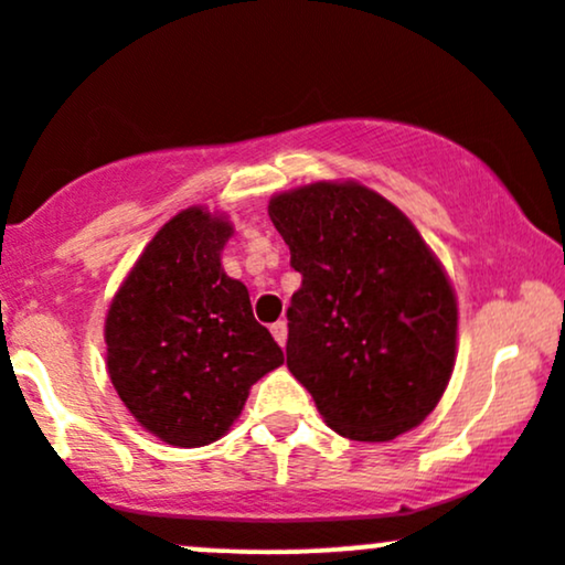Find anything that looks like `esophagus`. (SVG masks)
Wrapping results in <instances>:
<instances>
[{"mask_svg": "<svg viewBox=\"0 0 565 565\" xmlns=\"http://www.w3.org/2000/svg\"><path fill=\"white\" fill-rule=\"evenodd\" d=\"M270 334H274V340L278 345H287V321H276L274 327H270Z\"/></svg>", "mask_w": 565, "mask_h": 565, "instance_id": "1", "label": "esophagus"}]
</instances>
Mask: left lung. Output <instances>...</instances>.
Here are the masks:
<instances>
[{"label":"left lung","instance_id":"1","mask_svg":"<svg viewBox=\"0 0 565 565\" xmlns=\"http://www.w3.org/2000/svg\"><path fill=\"white\" fill-rule=\"evenodd\" d=\"M268 215L302 287L287 310V366L323 423L353 440H393L449 385L457 300L408 217L359 183H313Z\"/></svg>","mask_w":565,"mask_h":565}]
</instances>
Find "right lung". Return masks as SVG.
Returning a JSON list of instances; mask_svg holds the SVG:
<instances>
[{"label": "right lung", "instance_id": "1", "mask_svg": "<svg viewBox=\"0 0 565 565\" xmlns=\"http://www.w3.org/2000/svg\"><path fill=\"white\" fill-rule=\"evenodd\" d=\"M231 223L191 206L161 228L106 319L108 374L138 423L172 446H206L249 387L284 364L249 291L220 265Z\"/></svg>", "mask_w": 565, "mask_h": 565}]
</instances>
